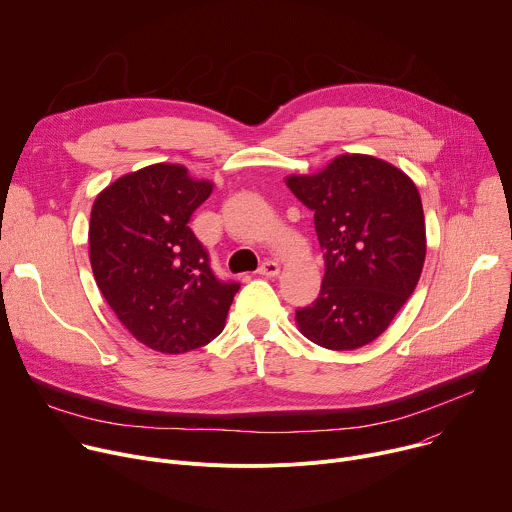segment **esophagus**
<instances>
[{
    "instance_id": "esophagus-1",
    "label": "esophagus",
    "mask_w": 512,
    "mask_h": 512,
    "mask_svg": "<svg viewBox=\"0 0 512 512\" xmlns=\"http://www.w3.org/2000/svg\"><path fill=\"white\" fill-rule=\"evenodd\" d=\"M278 272H280V266H278V262H274V260H266V262H262V266L258 268V274H260V276H268V278L276 276Z\"/></svg>"
}]
</instances>
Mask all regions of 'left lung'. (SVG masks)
Masks as SVG:
<instances>
[{
  "label": "left lung",
  "instance_id": "obj_1",
  "mask_svg": "<svg viewBox=\"0 0 512 512\" xmlns=\"http://www.w3.org/2000/svg\"><path fill=\"white\" fill-rule=\"evenodd\" d=\"M287 187L309 207L325 260L319 297L297 309L313 344L348 352L390 325L413 295L427 252L415 183L390 162L342 154L317 175H291Z\"/></svg>",
  "mask_w": 512,
  "mask_h": 512
}]
</instances>
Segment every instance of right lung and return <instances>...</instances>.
I'll use <instances>...</instances> for the list:
<instances>
[{
    "label": "right lung",
    "mask_w": 512,
    "mask_h": 512,
    "mask_svg": "<svg viewBox=\"0 0 512 512\" xmlns=\"http://www.w3.org/2000/svg\"><path fill=\"white\" fill-rule=\"evenodd\" d=\"M181 164H150L105 187L91 209L97 287L124 327L162 354H185L223 329L240 282L219 280L189 227L211 195Z\"/></svg>",
    "instance_id": "1"
}]
</instances>
